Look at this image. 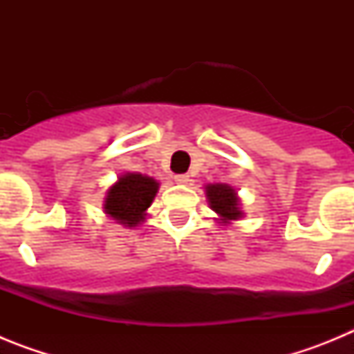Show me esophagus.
<instances>
[{
	"label": "esophagus",
	"instance_id": "34e87169",
	"mask_svg": "<svg viewBox=\"0 0 354 354\" xmlns=\"http://www.w3.org/2000/svg\"><path fill=\"white\" fill-rule=\"evenodd\" d=\"M189 175L187 174H177L175 175V183H179V184H187L189 183Z\"/></svg>",
	"mask_w": 354,
	"mask_h": 354
}]
</instances>
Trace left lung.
<instances>
[{
    "mask_svg": "<svg viewBox=\"0 0 354 354\" xmlns=\"http://www.w3.org/2000/svg\"><path fill=\"white\" fill-rule=\"evenodd\" d=\"M207 198L211 204L212 211L227 220H237L241 216V211L237 209V196L232 187L227 184H211L207 186Z\"/></svg>",
    "mask_w": 354,
    "mask_h": 354,
    "instance_id": "left-lung-1",
    "label": "left lung"
}]
</instances>
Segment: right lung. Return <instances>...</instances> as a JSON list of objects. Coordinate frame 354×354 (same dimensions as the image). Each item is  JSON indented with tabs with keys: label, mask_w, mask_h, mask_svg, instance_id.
<instances>
[{
	"label": "right lung",
	"mask_w": 354,
	"mask_h": 354,
	"mask_svg": "<svg viewBox=\"0 0 354 354\" xmlns=\"http://www.w3.org/2000/svg\"><path fill=\"white\" fill-rule=\"evenodd\" d=\"M158 193V183L142 174H127L109 187L106 212L126 227H136L143 220Z\"/></svg>",
	"instance_id": "right-lung-1"
}]
</instances>
